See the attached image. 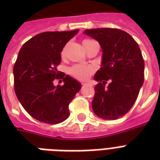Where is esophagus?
Wrapping results in <instances>:
<instances>
[{"label":"esophagus","instance_id":"esophagus-1","mask_svg":"<svg viewBox=\"0 0 160 160\" xmlns=\"http://www.w3.org/2000/svg\"><path fill=\"white\" fill-rule=\"evenodd\" d=\"M85 84H86V83H84V84H83V85H85Z\"/></svg>","mask_w":160,"mask_h":160}]
</instances>
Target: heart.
Returning a JSON list of instances; mask_svg holds the SVG:
<instances>
[{
	"instance_id": "heart-1",
	"label": "heart",
	"mask_w": 160,
	"mask_h": 160,
	"mask_svg": "<svg viewBox=\"0 0 160 160\" xmlns=\"http://www.w3.org/2000/svg\"><path fill=\"white\" fill-rule=\"evenodd\" d=\"M93 42L91 40H84L83 41V46H87L88 44ZM64 53V51H63ZM94 71V69L90 66H86V65H74L70 69V74L78 80H84L87 79Z\"/></svg>"
}]
</instances>
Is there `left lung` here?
I'll return each mask as SVG.
<instances>
[{
  "label": "left lung",
  "mask_w": 160,
  "mask_h": 160,
  "mask_svg": "<svg viewBox=\"0 0 160 160\" xmlns=\"http://www.w3.org/2000/svg\"><path fill=\"white\" fill-rule=\"evenodd\" d=\"M83 33L96 40L103 52L101 67L94 76L99 83L93 111L102 119H119L134 105L144 84V62L139 45L119 29H91Z\"/></svg>",
  "instance_id": "obj_1"
}]
</instances>
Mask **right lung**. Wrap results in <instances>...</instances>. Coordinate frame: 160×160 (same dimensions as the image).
I'll list each match as a JSON object with an SVG mask.
<instances>
[{
  "instance_id": "add662e5",
  "label": "right lung",
  "mask_w": 160,
  "mask_h": 160,
  "mask_svg": "<svg viewBox=\"0 0 160 160\" xmlns=\"http://www.w3.org/2000/svg\"><path fill=\"white\" fill-rule=\"evenodd\" d=\"M78 32H42L26 41L19 51L13 68L15 92L26 112L39 121L59 124L70 115L69 105L81 84L61 75L57 66L64 46ZM55 78H62L64 85L55 87Z\"/></svg>"
}]
</instances>
